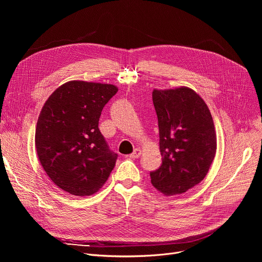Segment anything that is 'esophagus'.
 <instances>
[{
	"label": "esophagus",
	"instance_id": "34e87169",
	"mask_svg": "<svg viewBox=\"0 0 262 262\" xmlns=\"http://www.w3.org/2000/svg\"><path fill=\"white\" fill-rule=\"evenodd\" d=\"M141 154H142L141 149L136 148L135 150L133 151V154H130V155H129V158H130V159H138V158L141 156Z\"/></svg>",
	"mask_w": 262,
	"mask_h": 262
}]
</instances>
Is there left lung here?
<instances>
[{
    "label": "left lung",
    "mask_w": 262,
    "mask_h": 262,
    "mask_svg": "<svg viewBox=\"0 0 262 262\" xmlns=\"http://www.w3.org/2000/svg\"><path fill=\"white\" fill-rule=\"evenodd\" d=\"M161 167L151 183L166 196L183 194L206 176L216 151V134L209 108L193 89H155Z\"/></svg>",
    "instance_id": "1"
}]
</instances>
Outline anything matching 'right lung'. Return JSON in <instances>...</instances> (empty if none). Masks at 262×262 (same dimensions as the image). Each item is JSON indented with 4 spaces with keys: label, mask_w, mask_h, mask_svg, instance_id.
Returning <instances> with one entry per match:
<instances>
[{
    "label": "right lung",
    "mask_w": 262,
    "mask_h": 262,
    "mask_svg": "<svg viewBox=\"0 0 262 262\" xmlns=\"http://www.w3.org/2000/svg\"><path fill=\"white\" fill-rule=\"evenodd\" d=\"M118 91L112 84L69 81L45 102L37 120L35 146L50 179L73 196L98 192L114 169L111 152L99 132L104 104Z\"/></svg>",
    "instance_id": "1"
}]
</instances>
